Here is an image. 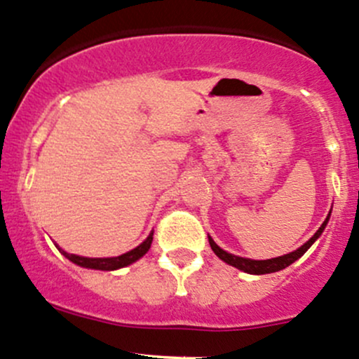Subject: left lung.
Instances as JSON below:
<instances>
[{"mask_svg": "<svg viewBox=\"0 0 359 359\" xmlns=\"http://www.w3.org/2000/svg\"><path fill=\"white\" fill-rule=\"evenodd\" d=\"M330 217V215H329ZM329 217H327V220L323 222L322 227L316 230L315 236L311 237V239L308 241L306 244H303L299 249H296V251L289 252V255H284V256H278V258H271V259H249V258H241V256H233L230 255V252L224 251L222 248H218L217 244H215V241L210 239V246L213 249L215 255L218 256L220 259H224L225 263H229V265L236 266V269L246 271V273H252V275H263V273H273V271H278V270H284L285 266L292 265L296 259H299L301 256L304 255V252L308 251L309 248H311V244L315 243L316 239H318L320 236H322L323 229H325L327 222H329Z\"/></svg>", "mask_w": 359, "mask_h": 359, "instance_id": "left-lung-1", "label": "left lung"}]
</instances>
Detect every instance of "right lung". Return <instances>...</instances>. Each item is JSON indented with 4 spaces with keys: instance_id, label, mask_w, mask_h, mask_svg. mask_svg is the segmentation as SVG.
<instances>
[{
    "instance_id": "right-lung-1",
    "label": "right lung",
    "mask_w": 359,
    "mask_h": 359,
    "mask_svg": "<svg viewBox=\"0 0 359 359\" xmlns=\"http://www.w3.org/2000/svg\"><path fill=\"white\" fill-rule=\"evenodd\" d=\"M151 243H153V232L149 233L148 239L144 241L142 244H139L137 248L132 249V251L126 252L122 256H116V258H84V256H77V255H70V252H65L63 249L60 251L65 255V258H69L70 262H74L75 265L79 266H84V269H94V270H116V269H122V266L130 265L134 263L135 259H139L141 256H144L146 252L149 251Z\"/></svg>"
}]
</instances>
